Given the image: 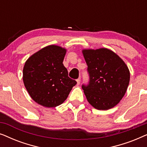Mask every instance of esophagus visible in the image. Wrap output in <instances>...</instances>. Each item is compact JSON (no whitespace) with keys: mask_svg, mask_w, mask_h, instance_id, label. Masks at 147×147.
<instances>
[{"mask_svg":"<svg viewBox=\"0 0 147 147\" xmlns=\"http://www.w3.org/2000/svg\"><path fill=\"white\" fill-rule=\"evenodd\" d=\"M76 82H77L78 85H79V84H80V82H81V79H80V78H78V79L76 80Z\"/></svg>","mask_w":147,"mask_h":147,"instance_id":"34e87169","label":"esophagus"}]
</instances>
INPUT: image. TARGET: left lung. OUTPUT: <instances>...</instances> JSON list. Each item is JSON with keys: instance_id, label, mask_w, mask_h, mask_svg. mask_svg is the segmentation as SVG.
Listing matches in <instances>:
<instances>
[{"instance_id": "left-lung-1", "label": "left lung", "mask_w": 147, "mask_h": 147, "mask_svg": "<svg viewBox=\"0 0 147 147\" xmlns=\"http://www.w3.org/2000/svg\"><path fill=\"white\" fill-rule=\"evenodd\" d=\"M90 81L82 85L88 101L100 110L119 103L129 84L130 71L123 60L106 48L83 49Z\"/></svg>"}]
</instances>
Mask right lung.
Instances as JSON below:
<instances>
[{
    "label": "right lung",
    "instance_id": "1",
    "mask_svg": "<svg viewBox=\"0 0 147 147\" xmlns=\"http://www.w3.org/2000/svg\"><path fill=\"white\" fill-rule=\"evenodd\" d=\"M66 49L49 45L32 55L23 67V82L32 99L40 105L53 108L67 99L77 84L68 77L63 64Z\"/></svg>",
    "mask_w": 147,
    "mask_h": 147
}]
</instances>
